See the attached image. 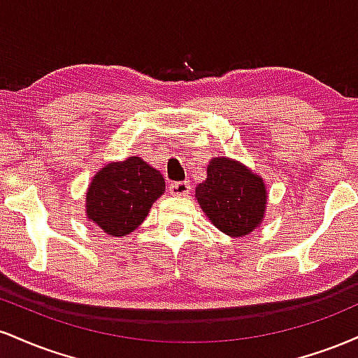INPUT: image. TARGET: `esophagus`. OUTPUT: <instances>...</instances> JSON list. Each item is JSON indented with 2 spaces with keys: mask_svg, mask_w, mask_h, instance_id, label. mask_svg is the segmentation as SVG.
<instances>
[{
  "mask_svg": "<svg viewBox=\"0 0 358 358\" xmlns=\"http://www.w3.org/2000/svg\"><path fill=\"white\" fill-rule=\"evenodd\" d=\"M170 193L173 196H185L188 195V192H190V183L188 182H173L170 183Z\"/></svg>",
  "mask_w": 358,
  "mask_h": 358,
  "instance_id": "34e87169",
  "label": "esophagus"
}]
</instances>
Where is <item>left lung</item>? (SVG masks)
Masks as SVG:
<instances>
[{"label": "left lung", "mask_w": 358, "mask_h": 358, "mask_svg": "<svg viewBox=\"0 0 358 358\" xmlns=\"http://www.w3.org/2000/svg\"><path fill=\"white\" fill-rule=\"evenodd\" d=\"M195 199L208 220L229 237H244L264 222L268 188L250 168L227 156L212 158Z\"/></svg>", "instance_id": "8db88e82"}]
</instances>
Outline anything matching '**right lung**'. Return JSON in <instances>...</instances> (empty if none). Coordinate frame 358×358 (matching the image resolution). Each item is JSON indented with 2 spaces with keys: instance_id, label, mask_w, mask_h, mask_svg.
Masks as SVG:
<instances>
[{
  "instance_id": "add662e5",
  "label": "right lung",
  "mask_w": 358,
  "mask_h": 358,
  "mask_svg": "<svg viewBox=\"0 0 358 358\" xmlns=\"http://www.w3.org/2000/svg\"><path fill=\"white\" fill-rule=\"evenodd\" d=\"M163 193V175L138 155L110 162L90 180L85 217L108 236L126 237L143 224Z\"/></svg>"
}]
</instances>
